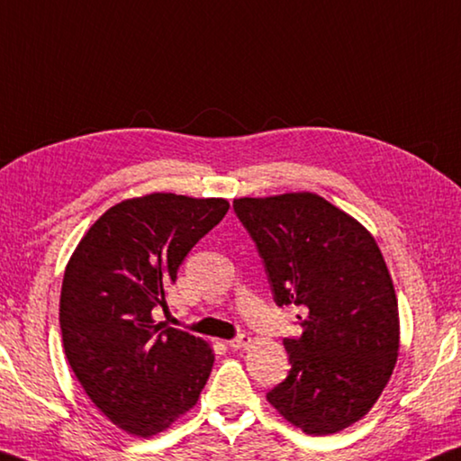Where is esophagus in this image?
Listing matches in <instances>:
<instances>
[{"label": "esophagus", "instance_id": "obj_1", "mask_svg": "<svg viewBox=\"0 0 461 461\" xmlns=\"http://www.w3.org/2000/svg\"><path fill=\"white\" fill-rule=\"evenodd\" d=\"M249 342H252V339H249L248 334H240V337L231 339L228 345H230V348H244V347L249 345Z\"/></svg>", "mask_w": 461, "mask_h": 461}]
</instances>
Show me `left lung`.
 <instances>
[{
	"instance_id": "1",
	"label": "left lung",
	"mask_w": 461,
	"mask_h": 461,
	"mask_svg": "<svg viewBox=\"0 0 461 461\" xmlns=\"http://www.w3.org/2000/svg\"><path fill=\"white\" fill-rule=\"evenodd\" d=\"M264 259L274 303L294 304L303 334L284 339L292 369L267 393L284 420L329 435L361 420L389 383L399 311L375 238L316 194L233 199Z\"/></svg>"
}]
</instances>
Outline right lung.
Segmentation results:
<instances>
[{
    "mask_svg": "<svg viewBox=\"0 0 461 461\" xmlns=\"http://www.w3.org/2000/svg\"><path fill=\"white\" fill-rule=\"evenodd\" d=\"M228 209L221 197L124 199L90 225L66 266V358L92 403L137 438L165 431L187 413L212 373V347L155 322L153 311L167 308L181 262Z\"/></svg>",
    "mask_w": 461,
    "mask_h": 461,
    "instance_id": "add662e5",
    "label": "right lung"
}]
</instances>
